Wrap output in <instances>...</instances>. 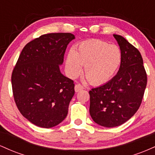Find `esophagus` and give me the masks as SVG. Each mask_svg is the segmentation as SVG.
<instances>
[{"label": "esophagus", "mask_w": 155, "mask_h": 155, "mask_svg": "<svg viewBox=\"0 0 155 155\" xmlns=\"http://www.w3.org/2000/svg\"><path fill=\"white\" fill-rule=\"evenodd\" d=\"M74 88H75V91L76 92L81 91V90H82L83 89H84L83 87L81 86V85L80 84H76L75 85V87H74Z\"/></svg>", "instance_id": "obj_1"}]
</instances>
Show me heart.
<instances>
[{
  "label": "heart",
  "instance_id": "b5f03b06",
  "mask_svg": "<svg viewBox=\"0 0 155 155\" xmlns=\"http://www.w3.org/2000/svg\"><path fill=\"white\" fill-rule=\"evenodd\" d=\"M122 63V51L116 44L101 40L82 42L70 51L65 67L71 77H76L82 70L92 85H101L112 79Z\"/></svg>",
  "mask_w": 155,
  "mask_h": 155
}]
</instances>
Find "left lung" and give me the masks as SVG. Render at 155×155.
I'll use <instances>...</instances> for the list:
<instances>
[{
	"label": "left lung",
	"instance_id": "8db88e82",
	"mask_svg": "<svg viewBox=\"0 0 155 155\" xmlns=\"http://www.w3.org/2000/svg\"><path fill=\"white\" fill-rule=\"evenodd\" d=\"M114 37L122 51L119 71L107 83L89 92L90 116L95 123L106 127L120 126L136 114L147 84L140 51L121 35Z\"/></svg>",
	"mask_w": 155,
	"mask_h": 155
}]
</instances>
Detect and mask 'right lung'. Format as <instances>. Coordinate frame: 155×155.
Returning a JSON list of instances; mask_svg holds the SVG:
<instances>
[{
    "instance_id": "right-lung-1",
    "label": "right lung",
    "mask_w": 155,
    "mask_h": 155,
    "mask_svg": "<svg viewBox=\"0 0 155 155\" xmlns=\"http://www.w3.org/2000/svg\"><path fill=\"white\" fill-rule=\"evenodd\" d=\"M70 33L41 35L23 48L12 74L14 98L22 116L35 125L50 128L68 114L74 81L61 74Z\"/></svg>"
}]
</instances>
